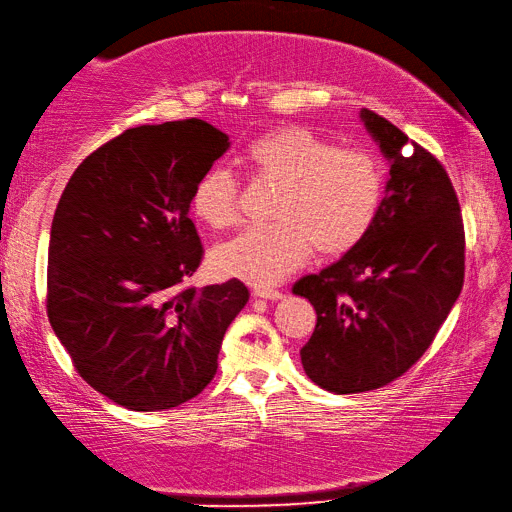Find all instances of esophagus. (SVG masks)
<instances>
[{"mask_svg": "<svg viewBox=\"0 0 512 512\" xmlns=\"http://www.w3.org/2000/svg\"><path fill=\"white\" fill-rule=\"evenodd\" d=\"M254 296L256 298H263V300H283L285 298L283 291L271 289V287H256L254 289Z\"/></svg>", "mask_w": 512, "mask_h": 512, "instance_id": "obj_1", "label": "esophagus"}]
</instances>
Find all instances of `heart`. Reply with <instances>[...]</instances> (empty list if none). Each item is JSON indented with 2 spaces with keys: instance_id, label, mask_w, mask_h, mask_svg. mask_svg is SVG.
Returning <instances> with one entry per match:
<instances>
[{
  "instance_id": "obj_1",
  "label": "heart",
  "mask_w": 512,
  "mask_h": 512,
  "mask_svg": "<svg viewBox=\"0 0 512 512\" xmlns=\"http://www.w3.org/2000/svg\"><path fill=\"white\" fill-rule=\"evenodd\" d=\"M256 183L276 187L267 227L249 229L216 249L223 276L258 287L283 283L311 254L342 256L356 249L378 221L387 170L367 148H338L300 125L258 137L243 154ZM198 221L225 229L241 218V183L223 168L207 170L190 198Z\"/></svg>"
}]
</instances>
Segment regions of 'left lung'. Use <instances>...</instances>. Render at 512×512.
Masks as SVG:
<instances>
[{"label":"left lung","mask_w":512,"mask_h":512,"mask_svg":"<svg viewBox=\"0 0 512 512\" xmlns=\"http://www.w3.org/2000/svg\"><path fill=\"white\" fill-rule=\"evenodd\" d=\"M360 119L391 163L378 221L356 249L291 289L318 316L302 367L340 395L409 371L464 285V223L442 163L380 114L364 108Z\"/></svg>","instance_id":"obj_1"}]
</instances>
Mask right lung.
Listing matches in <instances>:
<instances>
[{
  "label": "right lung",
  "instance_id": "right-lung-1",
  "mask_svg": "<svg viewBox=\"0 0 512 512\" xmlns=\"http://www.w3.org/2000/svg\"><path fill=\"white\" fill-rule=\"evenodd\" d=\"M227 148L201 119L139 125L83 159L57 203L48 320L81 378L130 411L196 398L249 300L236 278L181 289L203 258L194 185Z\"/></svg>",
  "mask_w": 512,
  "mask_h": 512
}]
</instances>
